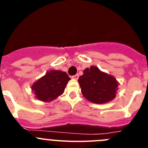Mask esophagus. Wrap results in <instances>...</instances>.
<instances>
[{
    "instance_id": "esophagus-1",
    "label": "esophagus",
    "mask_w": 148,
    "mask_h": 148,
    "mask_svg": "<svg viewBox=\"0 0 148 148\" xmlns=\"http://www.w3.org/2000/svg\"><path fill=\"white\" fill-rule=\"evenodd\" d=\"M78 78H79V75H78V74H76V75H73V78H74V79H75V80H78Z\"/></svg>"
}]
</instances>
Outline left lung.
I'll return each instance as SVG.
<instances>
[{
  "instance_id": "left-lung-1",
  "label": "left lung",
  "mask_w": 148,
  "mask_h": 148,
  "mask_svg": "<svg viewBox=\"0 0 148 148\" xmlns=\"http://www.w3.org/2000/svg\"><path fill=\"white\" fill-rule=\"evenodd\" d=\"M82 92L87 100L96 104H104L116 97L118 82L114 77L100 71L96 66L84 70L78 78Z\"/></svg>"
}]
</instances>
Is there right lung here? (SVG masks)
<instances>
[{
    "label": "right lung",
    "mask_w": 148,
    "mask_h": 148,
    "mask_svg": "<svg viewBox=\"0 0 148 148\" xmlns=\"http://www.w3.org/2000/svg\"><path fill=\"white\" fill-rule=\"evenodd\" d=\"M66 73L59 70H50L32 85L35 98L42 101H50L64 92L68 81Z\"/></svg>",
    "instance_id": "add662e5"
}]
</instances>
